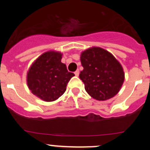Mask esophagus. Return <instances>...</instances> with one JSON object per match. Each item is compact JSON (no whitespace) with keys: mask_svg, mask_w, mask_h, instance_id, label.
I'll use <instances>...</instances> for the list:
<instances>
[{"mask_svg":"<svg viewBox=\"0 0 150 150\" xmlns=\"http://www.w3.org/2000/svg\"><path fill=\"white\" fill-rule=\"evenodd\" d=\"M79 70H76V71H75V72H74V74H75V75H76V76H79Z\"/></svg>","mask_w":150,"mask_h":150,"instance_id":"34e87169","label":"esophagus"}]
</instances>
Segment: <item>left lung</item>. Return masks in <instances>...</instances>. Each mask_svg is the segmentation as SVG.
<instances>
[{
	"mask_svg": "<svg viewBox=\"0 0 150 150\" xmlns=\"http://www.w3.org/2000/svg\"><path fill=\"white\" fill-rule=\"evenodd\" d=\"M80 61L83 70L79 76L90 96L98 100H106L119 92L125 74L112 54L104 49L93 47L83 52Z\"/></svg>",
	"mask_w": 150,
	"mask_h": 150,
	"instance_id": "8db88e82",
	"label": "left lung"
}]
</instances>
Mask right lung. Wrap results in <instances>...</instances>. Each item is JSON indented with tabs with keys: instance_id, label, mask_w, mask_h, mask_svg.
Segmentation results:
<instances>
[{
	"instance_id": "right-lung-1",
	"label": "right lung",
	"mask_w": 150,
	"mask_h": 150,
	"mask_svg": "<svg viewBox=\"0 0 150 150\" xmlns=\"http://www.w3.org/2000/svg\"><path fill=\"white\" fill-rule=\"evenodd\" d=\"M62 53L46 52L34 62L27 76L29 89L45 101H53L62 96L74 74L61 62Z\"/></svg>"
}]
</instances>
